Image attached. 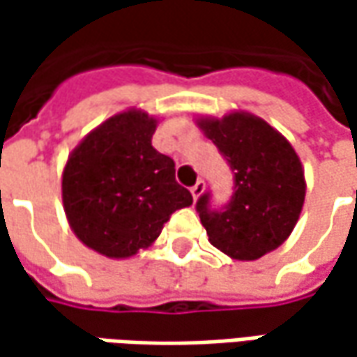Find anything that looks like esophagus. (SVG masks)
<instances>
[{
	"instance_id": "34e87169",
	"label": "esophagus",
	"mask_w": 357,
	"mask_h": 357,
	"mask_svg": "<svg viewBox=\"0 0 357 357\" xmlns=\"http://www.w3.org/2000/svg\"><path fill=\"white\" fill-rule=\"evenodd\" d=\"M190 192H192V197H195V199H199L200 195L204 192V181L199 178V181H197V185L190 188Z\"/></svg>"
}]
</instances>
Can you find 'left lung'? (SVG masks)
<instances>
[{
    "mask_svg": "<svg viewBox=\"0 0 357 357\" xmlns=\"http://www.w3.org/2000/svg\"><path fill=\"white\" fill-rule=\"evenodd\" d=\"M199 125L232 171V197L225 206L214 208L211 190L197 200L200 222L218 250L256 260L294 230L306 195L302 162L278 130L254 115L230 113Z\"/></svg>",
    "mask_w": 357,
    "mask_h": 357,
    "instance_id": "obj_1",
    "label": "left lung"
}]
</instances>
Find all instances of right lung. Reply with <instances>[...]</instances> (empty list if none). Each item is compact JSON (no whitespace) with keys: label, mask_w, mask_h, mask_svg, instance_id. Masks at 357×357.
<instances>
[{"label":"right lung","mask_w":357,"mask_h":357,"mask_svg":"<svg viewBox=\"0 0 357 357\" xmlns=\"http://www.w3.org/2000/svg\"><path fill=\"white\" fill-rule=\"evenodd\" d=\"M157 121L127 111L83 139L63 171V204L77 238L109 258H127L158 238L192 195L174 160L153 146Z\"/></svg>","instance_id":"right-lung-1"}]
</instances>
